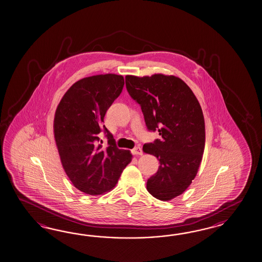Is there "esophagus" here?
<instances>
[{"label":"esophagus","instance_id":"obj_1","mask_svg":"<svg viewBox=\"0 0 262 262\" xmlns=\"http://www.w3.org/2000/svg\"><path fill=\"white\" fill-rule=\"evenodd\" d=\"M132 152L135 156H142L143 155V151H142V149L140 147H136V148L132 150Z\"/></svg>","mask_w":262,"mask_h":262}]
</instances>
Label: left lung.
I'll return each instance as SVG.
<instances>
[{
    "instance_id": "left-lung-1",
    "label": "left lung",
    "mask_w": 262,
    "mask_h": 262,
    "mask_svg": "<svg viewBox=\"0 0 262 262\" xmlns=\"http://www.w3.org/2000/svg\"><path fill=\"white\" fill-rule=\"evenodd\" d=\"M129 95L141 106L149 130L156 139L143 151L157 157L159 168L149 177L147 190L159 200L182 194L196 177L205 148V122L198 98L180 78L162 73L126 76Z\"/></svg>"
}]
</instances>
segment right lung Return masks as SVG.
Listing matches in <instances>:
<instances>
[{
    "mask_svg": "<svg viewBox=\"0 0 262 262\" xmlns=\"http://www.w3.org/2000/svg\"><path fill=\"white\" fill-rule=\"evenodd\" d=\"M124 77L107 73L83 78L71 85L57 106L53 133L67 176L79 191L99 195L112 191L133 159L118 149L103 125L106 111L123 90ZM105 131L109 146L103 148L99 133Z\"/></svg>",
    "mask_w": 262,
    "mask_h": 262,
    "instance_id": "obj_1",
    "label": "right lung"
}]
</instances>
